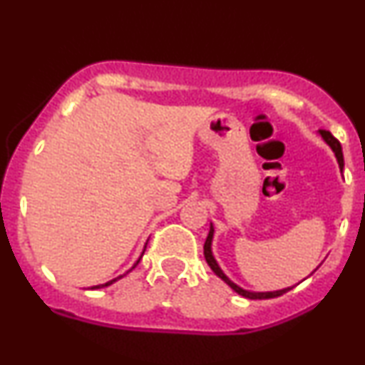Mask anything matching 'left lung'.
<instances>
[{"mask_svg": "<svg viewBox=\"0 0 365 365\" xmlns=\"http://www.w3.org/2000/svg\"><path fill=\"white\" fill-rule=\"evenodd\" d=\"M319 133H321L322 139L326 140V144H328L329 148L333 149L334 156H336V159H338V165H340V168L343 170V153H341V145H340V142H338L336 139H334V137L331 135V133L328 132V130H319ZM212 235H215V228H212V225H211V230H209V235H207V238H206V244H204V257H206V261H207V264H209V267H211V269L215 271V274L220 276V278L223 279V282H225L226 284H230V287H232L233 290H235V292L238 293V295L245 297V299L262 300V299H276V297L283 295V293H287V292H290V290H292V288H284V290H278V292L255 293V292H247V290H244V288L238 287V284L233 283L232 279H228V276H226V274L223 273V271H221V267L217 266L216 259L212 257V252H211Z\"/></svg>", "mask_w": 365, "mask_h": 365, "instance_id": "left-lung-1", "label": "left lung"}]
</instances>
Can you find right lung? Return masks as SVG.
Instances as JSON below:
<instances>
[{
  "instance_id": "1",
  "label": "right lung",
  "mask_w": 365,
  "mask_h": 365,
  "mask_svg": "<svg viewBox=\"0 0 365 365\" xmlns=\"http://www.w3.org/2000/svg\"><path fill=\"white\" fill-rule=\"evenodd\" d=\"M139 261H140V259H139ZM139 261H137V262H135V266H137V264H139ZM135 266H133V267H135ZM120 278H121V276H118V278H115V279H111V282H108V283H104V284H98V287H92V288H101V287H108V284L115 283V282H116V279H120Z\"/></svg>"
}]
</instances>
